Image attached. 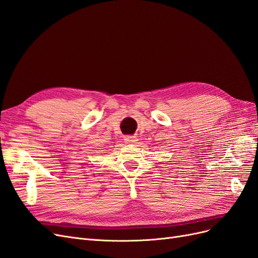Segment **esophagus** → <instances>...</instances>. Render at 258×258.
Here are the masks:
<instances>
[{
	"instance_id": "1",
	"label": "esophagus",
	"mask_w": 258,
	"mask_h": 258,
	"mask_svg": "<svg viewBox=\"0 0 258 258\" xmlns=\"http://www.w3.org/2000/svg\"><path fill=\"white\" fill-rule=\"evenodd\" d=\"M136 141H138V140H137V137H135V136L124 137V142L126 143H135Z\"/></svg>"
}]
</instances>
